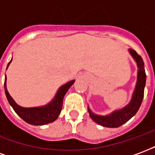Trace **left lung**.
Segmentation results:
<instances>
[{
  "label": "left lung",
  "instance_id": "left-lung-1",
  "mask_svg": "<svg viewBox=\"0 0 155 155\" xmlns=\"http://www.w3.org/2000/svg\"><path fill=\"white\" fill-rule=\"evenodd\" d=\"M129 51L130 54L132 55V57L134 58V60L137 63V66H138L136 86L132 95V99L129 104H127L125 107L120 110L114 111L110 114L105 115V116H101V115L94 114L88 108V111L91 119L94 120L95 123L99 124L102 126L108 127V128H117V127L121 126L136 114L143 101V91H144V86H145V82H146L144 64H143L142 57L140 54H137V52L134 50L130 49Z\"/></svg>",
  "mask_w": 155,
  "mask_h": 155
}]
</instances>
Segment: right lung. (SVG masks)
Listing matches in <instances>:
<instances>
[{
	"label": "right lung",
	"mask_w": 155,
	"mask_h": 155,
	"mask_svg": "<svg viewBox=\"0 0 155 155\" xmlns=\"http://www.w3.org/2000/svg\"><path fill=\"white\" fill-rule=\"evenodd\" d=\"M12 59L7 64V67L12 62ZM6 76L5 78V92L6 98L8 100L9 103L12 105L13 110L15 111V113L21 118L22 120H25L30 124L33 125H43L46 124L51 123L56 120L61 114L62 104H63V99L64 94H66L68 90L70 89L72 84L74 83V81H69L68 83L62 85L55 94L54 98L49 104L41 106V107H33V108H24L16 104L15 101L9 94L8 91L6 89Z\"/></svg>",
	"instance_id": "right-lung-1"
}]
</instances>
